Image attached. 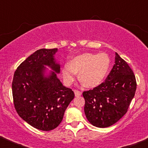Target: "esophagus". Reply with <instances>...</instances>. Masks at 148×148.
<instances>
[{
  "instance_id": "1",
  "label": "esophagus",
  "mask_w": 148,
  "mask_h": 148,
  "mask_svg": "<svg viewBox=\"0 0 148 148\" xmlns=\"http://www.w3.org/2000/svg\"><path fill=\"white\" fill-rule=\"evenodd\" d=\"M74 92H75V95L76 97H78V96H80L82 95V92L81 91L78 90H74Z\"/></svg>"
}]
</instances>
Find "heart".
<instances>
[{"instance_id": "obj_1", "label": "heart", "mask_w": 148, "mask_h": 148, "mask_svg": "<svg viewBox=\"0 0 148 148\" xmlns=\"http://www.w3.org/2000/svg\"><path fill=\"white\" fill-rule=\"evenodd\" d=\"M110 60L104 53L93 54L86 53L75 56L62 68V75L66 84L75 80L79 73V79L84 86L94 88L103 82L110 68Z\"/></svg>"}]
</instances>
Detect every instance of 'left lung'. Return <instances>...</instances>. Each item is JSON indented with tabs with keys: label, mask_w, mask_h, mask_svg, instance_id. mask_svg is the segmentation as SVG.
<instances>
[{
	"label": "left lung",
	"mask_w": 148,
	"mask_h": 148,
	"mask_svg": "<svg viewBox=\"0 0 148 148\" xmlns=\"http://www.w3.org/2000/svg\"><path fill=\"white\" fill-rule=\"evenodd\" d=\"M134 73L124 60L115 53L114 64L105 82L92 90L84 91V112L88 121L97 127H107L127 112L135 95Z\"/></svg>",
	"instance_id": "8db88e82"
}]
</instances>
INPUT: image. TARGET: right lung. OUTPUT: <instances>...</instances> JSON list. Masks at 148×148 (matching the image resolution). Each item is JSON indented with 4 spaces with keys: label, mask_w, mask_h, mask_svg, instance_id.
Returning a JSON list of instances; mask_svg holds the SVG:
<instances>
[{
    "label": "right lung",
    "mask_w": 148,
    "mask_h": 148,
    "mask_svg": "<svg viewBox=\"0 0 148 148\" xmlns=\"http://www.w3.org/2000/svg\"><path fill=\"white\" fill-rule=\"evenodd\" d=\"M58 49H41L23 62L12 82V95L16 112L27 123L38 130L50 131L62 121L64 114L75 94L62 85L56 73L60 66L54 55ZM44 65L55 71L45 77Z\"/></svg>",
    "instance_id": "obj_1"
}]
</instances>
